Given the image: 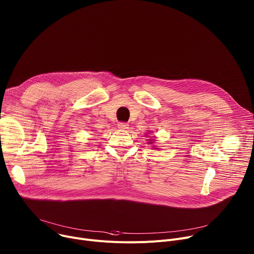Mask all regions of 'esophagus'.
I'll list each match as a JSON object with an SVG mask.
<instances>
[{
    "label": "esophagus",
    "instance_id": "esophagus-1",
    "mask_svg": "<svg viewBox=\"0 0 254 254\" xmlns=\"http://www.w3.org/2000/svg\"><path fill=\"white\" fill-rule=\"evenodd\" d=\"M118 128L121 129V130H126V129L129 128V125L126 122H119L118 123Z\"/></svg>",
    "mask_w": 254,
    "mask_h": 254
}]
</instances>
